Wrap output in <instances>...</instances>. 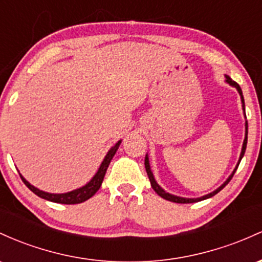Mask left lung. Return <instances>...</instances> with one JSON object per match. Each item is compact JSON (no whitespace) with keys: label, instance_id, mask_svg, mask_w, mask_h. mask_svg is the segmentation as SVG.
<instances>
[{"label":"left lung","instance_id":"1","mask_svg":"<svg viewBox=\"0 0 262 262\" xmlns=\"http://www.w3.org/2000/svg\"><path fill=\"white\" fill-rule=\"evenodd\" d=\"M226 83L228 84H230V85H233V86H235L237 89V92H239V94H240V96H242V102H243V110L245 111V102H244V96H243V92H242V88L239 86V84L237 83H235L234 80H231L230 78H229L228 75H226ZM246 116V115H245ZM246 132H245V140H244V143H243V149H242V155H240V160H239V162H237V166H236V168L234 169V172L231 173V176L230 177H229L228 179H226V182L224 184H223V186H220L218 189L216 190H214L213 193H209V194H207V195H204V196H201V198H181V196H177V195H172V194H169V193H166L164 192V190L162 189V188H161L160 186H158L157 184V182L155 181V178H154V174H152V172H151V168H149V163H148V157H145V167H146V172H147V176H148V178H149V182H151V186H152V188H154V190L156 193H157L158 195L160 196H162L163 199H166V201H169V202H174V203H195V202H201V201H204V199H207V198H210V196H213V195H215L216 193L218 192H220V190L223 189V188H224L226 184L229 183V182H230V179L233 178V176H234V173L236 172V169H237V167H239V163H240V161H242V158H243V156H244V154H245V149H246V143H248V122H246Z\"/></svg>","mask_w":262,"mask_h":262}]
</instances>
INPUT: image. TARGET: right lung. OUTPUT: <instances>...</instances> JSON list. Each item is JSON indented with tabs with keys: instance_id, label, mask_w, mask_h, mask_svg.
<instances>
[{
	"instance_id": "right-lung-1",
	"label": "right lung",
	"mask_w": 262,
	"mask_h": 262,
	"mask_svg": "<svg viewBox=\"0 0 262 262\" xmlns=\"http://www.w3.org/2000/svg\"><path fill=\"white\" fill-rule=\"evenodd\" d=\"M120 143H121V141H119V142H117L116 145L107 152V155L105 156L104 161H102L101 166H100L99 170L96 172V174L94 176L92 181H90L88 184H85L84 187L79 188V189L72 190V192L63 193V194H52V193L43 192V190H39L38 188L33 187L32 184H29L28 182L22 177V176L20 174L19 176H20V178H22L23 183H25L26 186H27L29 189L34 193V194L40 196V198L47 199V201H51L54 203H61V204H79V203H83L85 201H88L89 198H92V196L95 194L96 192H98L99 188L101 187V183H102V181H104L105 173H106L108 164H110L111 160H113V157L115 156L117 148H119V146H120Z\"/></svg>"
}]
</instances>
